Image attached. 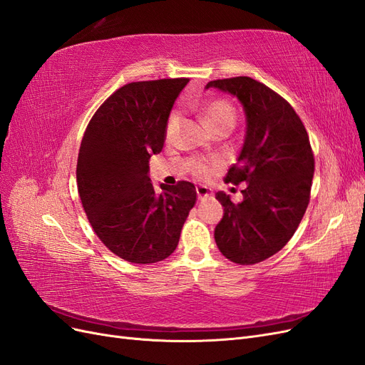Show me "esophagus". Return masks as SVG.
I'll use <instances>...</instances> for the list:
<instances>
[{
  "instance_id": "1",
  "label": "esophagus",
  "mask_w": 365,
  "mask_h": 365,
  "mask_svg": "<svg viewBox=\"0 0 365 365\" xmlns=\"http://www.w3.org/2000/svg\"><path fill=\"white\" fill-rule=\"evenodd\" d=\"M196 193H197V197H200V200H205V197L213 195L212 189H208V187H205V185H197Z\"/></svg>"
}]
</instances>
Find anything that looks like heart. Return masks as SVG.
I'll use <instances>...</instances> for the list:
<instances>
[{"label": "heart", "instance_id": "b5f03b06", "mask_svg": "<svg viewBox=\"0 0 365 365\" xmlns=\"http://www.w3.org/2000/svg\"><path fill=\"white\" fill-rule=\"evenodd\" d=\"M202 117L205 120V123L210 126V129H213L219 125H235V120H236V114H235V109L231 106L228 102L225 101H213L210 102L204 113ZM178 114L172 113L169 120H168V125H165V137L170 138L175 130L176 126H178ZM212 172V168H210L208 163L204 161H196L193 164V173L197 176V178H207V176Z\"/></svg>", "mask_w": 365, "mask_h": 365}]
</instances>
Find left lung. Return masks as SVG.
<instances>
[{"mask_svg": "<svg viewBox=\"0 0 365 365\" xmlns=\"http://www.w3.org/2000/svg\"><path fill=\"white\" fill-rule=\"evenodd\" d=\"M205 88L236 96L247 115L244 146L225 176L227 182H247L244 201L216 193L224 207L216 245L231 262L259 263L288 244L304 216L315 169L311 141L294 108L267 85L239 76Z\"/></svg>", "mask_w": 365, "mask_h": 365, "instance_id": "8db88e82", "label": "left lung"}]
</instances>
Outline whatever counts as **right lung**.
Returning a JSON list of instances; mask_svg holds the SVG:
<instances>
[{
    "instance_id": "1",
    "label": "right lung",
    "mask_w": 365,
    "mask_h": 365,
    "mask_svg": "<svg viewBox=\"0 0 365 365\" xmlns=\"http://www.w3.org/2000/svg\"><path fill=\"white\" fill-rule=\"evenodd\" d=\"M189 79L130 82L109 96L88 123L77 157V190L97 237L130 263H155L178 247L196 204L189 181L149 178V158L160 153L170 109Z\"/></svg>"
}]
</instances>
